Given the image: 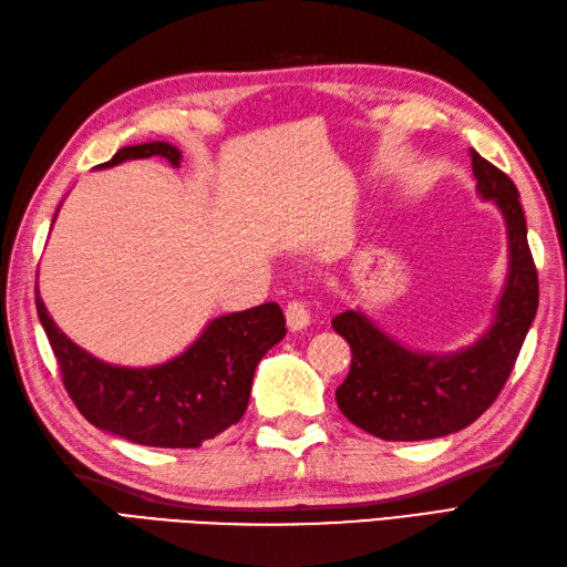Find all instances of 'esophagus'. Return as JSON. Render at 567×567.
<instances>
[{"mask_svg":"<svg viewBox=\"0 0 567 567\" xmlns=\"http://www.w3.org/2000/svg\"><path fill=\"white\" fill-rule=\"evenodd\" d=\"M286 324L291 331H300L310 324V312L308 306L300 300H293L286 306Z\"/></svg>","mask_w":567,"mask_h":567,"instance_id":"esophagus-1","label":"esophagus"}]
</instances>
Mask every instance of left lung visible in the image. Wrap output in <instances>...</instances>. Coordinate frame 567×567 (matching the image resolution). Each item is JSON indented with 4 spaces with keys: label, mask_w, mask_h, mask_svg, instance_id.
I'll return each mask as SVG.
<instances>
[{
    "label": "left lung",
    "mask_w": 567,
    "mask_h": 567,
    "mask_svg": "<svg viewBox=\"0 0 567 567\" xmlns=\"http://www.w3.org/2000/svg\"><path fill=\"white\" fill-rule=\"evenodd\" d=\"M472 168L478 195L503 212L509 243L507 284L486 334L460 353L435 355L404 349L363 312L347 310L331 320L351 347V370L339 384L337 404L353 425L392 443L443 437L474 423L505 388L538 308L519 192L474 148Z\"/></svg>",
    "instance_id": "8db88e82"
}]
</instances>
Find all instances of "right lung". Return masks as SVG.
I'll return each instance as SVG.
<instances>
[{"instance_id":"right-lung-1","label":"right lung","mask_w":567,"mask_h":567,"mask_svg":"<svg viewBox=\"0 0 567 567\" xmlns=\"http://www.w3.org/2000/svg\"><path fill=\"white\" fill-rule=\"evenodd\" d=\"M161 156L179 165L165 142L124 146L99 168L130 158ZM35 308L62 372L66 394L89 423L148 447H199L238 423L250 402L255 368L286 337L276 302L220 315L192 347L154 368H120L99 361L52 322L35 288Z\"/></svg>"}]
</instances>
